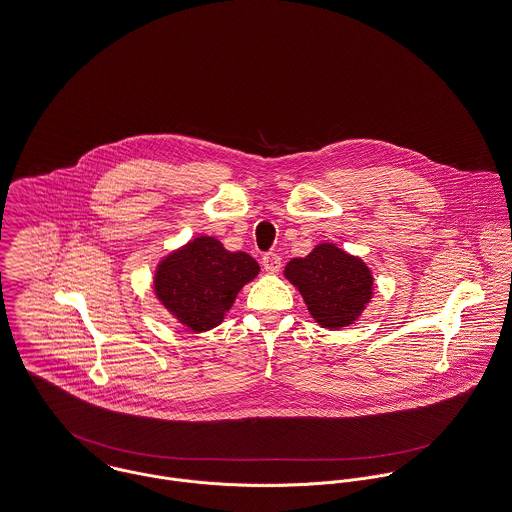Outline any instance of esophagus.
Segmentation results:
<instances>
[{"label":"esophagus","instance_id":"34e87169","mask_svg":"<svg viewBox=\"0 0 512 512\" xmlns=\"http://www.w3.org/2000/svg\"><path fill=\"white\" fill-rule=\"evenodd\" d=\"M261 263H263V269H265L267 273H271V275L278 273L280 267H282V261H280V255H278V253H265L263 259H261Z\"/></svg>","mask_w":512,"mask_h":512}]
</instances>
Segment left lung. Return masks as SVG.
Here are the masks:
<instances>
[{"mask_svg":"<svg viewBox=\"0 0 512 512\" xmlns=\"http://www.w3.org/2000/svg\"><path fill=\"white\" fill-rule=\"evenodd\" d=\"M284 276L302 294L315 323L331 331L353 325L374 294L366 263L335 243H319L306 257L292 259Z\"/></svg>","mask_w":512,"mask_h":512,"instance_id":"8db88e82","label":"left lung"}]
</instances>
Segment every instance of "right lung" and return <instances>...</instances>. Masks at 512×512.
Returning a JSON list of instances; mask_svg holds the SVG:
<instances>
[{"label": "right lung", "instance_id": "add662e5", "mask_svg": "<svg viewBox=\"0 0 512 512\" xmlns=\"http://www.w3.org/2000/svg\"><path fill=\"white\" fill-rule=\"evenodd\" d=\"M259 271L251 255L228 251L216 237L198 236L159 261L154 292L181 325L202 333L224 321L239 290Z\"/></svg>", "mask_w": 512, "mask_h": 512}]
</instances>
